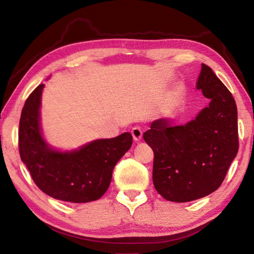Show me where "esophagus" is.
<instances>
[{
	"instance_id": "1",
	"label": "esophagus",
	"mask_w": 254,
	"mask_h": 254,
	"mask_svg": "<svg viewBox=\"0 0 254 254\" xmlns=\"http://www.w3.org/2000/svg\"><path fill=\"white\" fill-rule=\"evenodd\" d=\"M131 134H132V136H133V140L136 141V142H137V141H140L141 137H142V131H141L140 127H135L132 128Z\"/></svg>"
}]
</instances>
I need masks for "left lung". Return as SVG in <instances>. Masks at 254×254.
Listing matches in <instances>:
<instances>
[{"label": "left lung", "instance_id": "8db88e82", "mask_svg": "<svg viewBox=\"0 0 254 254\" xmlns=\"http://www.w3.org/2000/svg\"><path fill=\"white\" fill-rule=\"evenodd\" d=\"M197 88L209 106L185 126L174 120L151 123L143 139L153 150L152 179L163 198L186 203L216 190L239 150L238 109L212 68L201 64Z\"/></svg>", "mask_w": 254, "mask_h": 254}]
</instances>
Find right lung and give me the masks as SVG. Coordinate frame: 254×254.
<instances>
[{
  "label": "right lung",
  "mask_w": 254,
  "mask_h": 254,
  "mask_svg": "<svg viewBox=\"0 0 254 254\" xmlns=\"http://www.w3.org/2000/svg\"><path fill=\"white\" fill-rule=\"evenodd\" d=\"M39 85L24 103L19 127V152L34 184L47 195L71 203H87L105 194L118 161L132 145L131 133L95 140L77 151L59 152L42 139Z\"/></svg>",
  "instance_id": "1"
}]
</instances>
